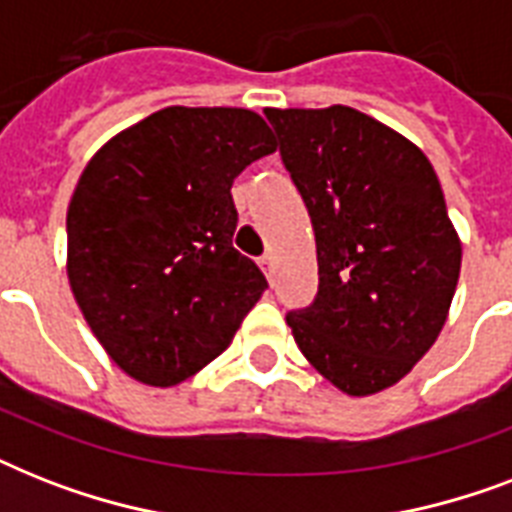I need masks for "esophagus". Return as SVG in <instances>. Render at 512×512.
<instances>
[{
  "instance_id": "obj_1",
  "label": "esophagus",
  "mask_w": 512,
  "mask_h": 512,
  "mask_svg": "<svg viewBox=\"0 0 512 512\" xmlns=\"http://www.w3.org/2000/svg\"><path fill=\"white\" fill-rule=\"evenodd\" d=\"M260 268H263V273L268 276V281H273V268H276V260H273L271 252L260 257Z\"/></svg>"
}]
</instances>
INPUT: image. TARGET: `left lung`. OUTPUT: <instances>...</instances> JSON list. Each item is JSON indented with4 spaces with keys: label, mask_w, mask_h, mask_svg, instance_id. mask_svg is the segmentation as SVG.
I'll use <instances>...</instances> for the list:
<instances>
[{
    "label": "left lung",
    "mask_w": 512,
    "mask_h": 512,
    "mask_svg": "<svg viewBox=\"0 0 512 512\" xmlns=\"http://www.w3.org/2000/svg\"><path fill=\"white\" fill-rule=\"evenodd\" d=\"M303 196L319 292L289 311L297 348L348 396L396 385L436 342L462 244L420 148L348 106L265 108Z\"/></svg>",
    "instance_id": "left-lung-1"
}]
</instances>
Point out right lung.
I'll list each match as a JSON object with an SVG mask.
<instances>
[{"label":"right lung","instance_id":"obj_1","mask_svg":"<svg viewBox=\"0 0 512 512\" xmlns=\"http://www.w3.org/2000/svg\"><path fill=\"white\" fill-rule=\"evenodd\" d=\"M276 151L247 108L156 111L84 167L66 215L68 281L92 335L135 380L170 388L217 358L268 281L233 247L231 185Z\"/></svg>","mask_w":512,"mask_h":512}]
</instances>
